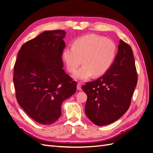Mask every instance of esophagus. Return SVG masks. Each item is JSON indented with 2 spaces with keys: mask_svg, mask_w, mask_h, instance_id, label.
<instances>
[{
  "mask_svg": "<svg viewBox=\"0 0 153 153\" xmlns=\"http://www.w3.org/2000/svg\"><path fill=\"white\" fill-rule=\"evenodd\" d=\"M81 85H82L81 84H80V83H78V84H77V87H76L78 91H81L82 90Z\"/></svg>",
  "mask_w": 153,
  "mask_h": 153,
  "instance_id": "obj_1",
  "label": "esophagus"
}]
</instances>
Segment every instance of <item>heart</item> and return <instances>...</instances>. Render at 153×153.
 I'll use <instances>...</instances> for the list:
<instances>
[{
  "label": "heart",
  "instance_id": "b5f03b06",
  "mask_svg": "<svg viewBox=\"0 0 153 153\" xmlns=\"http://www.w3.org/2000/svg\"><path fill=\"white\" fill-rule=\"evenodd\" d=\"M117 47L113 41L95 34H87L73 41L72 47L64 48L62 59L68 71L75 73L76 80L85 81L92 76H100L107 72L114 62Z\"/></svg>",
  "mask_w": 153,
  "mask_h": 153
}]
</instances>
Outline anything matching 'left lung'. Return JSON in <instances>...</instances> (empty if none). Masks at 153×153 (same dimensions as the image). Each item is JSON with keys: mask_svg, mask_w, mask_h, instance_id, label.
<instances>
[{"mask_svg": "<svg viewBox=\"0 0 153 153\" xmlns=\"http://www.w3.org/2000/svg\"><path fill=\"white\" fill-rule=\"evenodd\" d=\"M137 79L131 48L121 39L109 70L82 87L87 96L85 106L87 117L97 126L117 121L129 107Z\"/></svg>", "mask_w": 153, "mask_h": 153, "instance_id": "left-lung-1", "label": "left lung"}]
</instances>
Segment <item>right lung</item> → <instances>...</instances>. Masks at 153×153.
<instances>
[{"label":"right lung","mask_w":153,"mask_h":153,"mask_svg":"<svg viewBox=\"0 0 153 153\" xmlns=\"http://www.w3.org/2000/svg\"><path fill=\"white\" fill-rule=\"evenodd\" d=\"M62 30H47L22 46L14 66L16 98L37 123L48 125L61 115L63 101L75 94L76 82L63 69Z\"/></svg>","instance_id":"obj_1"}]
</instances>
